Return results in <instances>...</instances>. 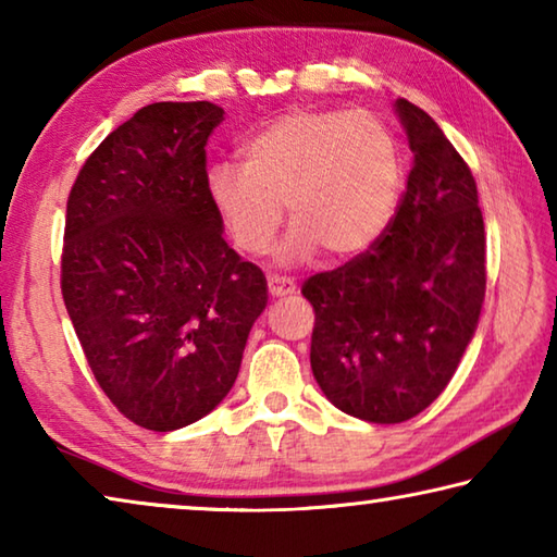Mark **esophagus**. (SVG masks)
I'll return each mask as SVG.
<instances>
[{
  "label": "esophagus",
  "instance_id": "esophagus-1",
  "mask_svg": "<svg viewBox=\"0 0 557 557\" xmlns=\"http://www.w3.org/2000/svg\"><path fill=\"white\" fill-rule=\"evenodd\" d=\"M268 289L272 297H287L295 292V282H292L289 277H280V275H270L268 277Z\"/></svg>",
  "mask_w": 557,
  "mask_h": 557
}]
</instances>
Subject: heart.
<instances>
[{"label": "heart", "instance_id": "heart-1", "mask_svg": "<svg viewBox=\"0 0 557 557\" xmlns=\"http://www.w3.org/2000/svg\"><path fill=\"white\" fill-rule=\"evenodd\" d=\"M403 147L371 110H292L252 135L243 166L215 164L206 188L243 252L262 256L287 206L292 231L280 258L299 262L322 248L348 260L373 248L400 206Z\"/></svg>", "mask_w": 557, "mask_h": 557}]
</instances>
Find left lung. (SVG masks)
<instances>
[{
	"mask_svg": "<svg viewBox=\"0 0 557 557\" xmlns=\"http://www.w3.org/2000/svg\"><path fill=\"white\" fill-rule=\"evenodd\" d=\"M412 152L381 240L301 285L312 361L338 410L375 425L422 412L447 388L482 314L486 235L476 182L425 110L395 102Z\"/></svg>",
	"mask_w": 557,
	"mask_h": 557,
	"instance_id": "1",
	"label": "left lung"
}]
</instances>
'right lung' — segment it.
Here are the masks:
<instances>
[{
  "mask_svg": "<svg viewBox=\"0 0 557 557\" xmlns=\"http://www.w3.org/2000/svg\"><path fill=\"white\" fill-rule=\"evenodd\" d=\"M213 102H152L102 139L65 206L61 292L86 361L135 425L169 432L233 388L268 305L206 188Z\"/></svg>",
  "mask_w": 557,
  "mask_h": 557,
  "instance_id": "1",
  "label": "right lung"
}]
</instances>
